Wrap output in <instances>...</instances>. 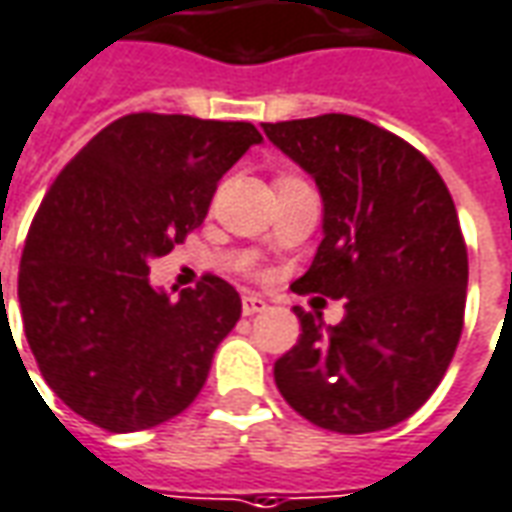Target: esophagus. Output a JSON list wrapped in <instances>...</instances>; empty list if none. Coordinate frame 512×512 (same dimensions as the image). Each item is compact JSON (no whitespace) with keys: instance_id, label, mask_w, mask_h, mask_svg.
Masks as SVG:
<instances>
[{"instance_id":"34e87169","label":"esophagus","mask_w":512,"mask_h":512,"mask_svg":"<svg viewBox=\"0 0 512 512\" xmlns=\"http://www.w3.org/2000/svg\"><path fill=\"white\" fill-rule=\"evenodd\" d=\"M243 316H255V314H263L269 305H266V300L263 297H257V294H243Z\"/></svg>"}]
</instances>
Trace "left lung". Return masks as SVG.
<instances>
[{
  "label": "left lung",
  "mask_w": 512,
  "mask_h": 512,
  "mask_svg": "<svg viewBox=\"0 0 512 512\" xmlns=\"http://www.w3.org/2000/svg\"><path fill=\"white\" fill-rule=\"evenodd\" d=\"M314 176L322 232L294 291L344 302V319L300 316V342L274 364L288 406L339 434L415 415L460 344L468 249L446 182L406 139L350 114L263 123Z\"/></svg>",
  "instance_id": "left-lung-1"
}]
</instances>
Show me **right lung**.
<instances>
[{"instance_id": "add662e5", "label": "right lung", "mask_w": 512, "mask_h": 512, "mask_svg": "<svg viewBox=\"0 0 512 512\" xmlns=\"http://www.w3.org/2000/svg\"><path fill=\"white\" fill-rule=\"evenodd\" d=\"M257 142L252 123L139 111L58 173L24 241L19 305L38 370L75 415L125 434L196 401L241 297L204 274L170 300L148 263L201 227L221 176Z\"/></svg>"}]
</instances>
